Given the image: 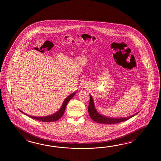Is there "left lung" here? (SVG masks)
Returning <instances> with one entry per match:
<instances>
[{"label":"left lung","instance_id":"left-lung-1","mask_svg":"<svg viewBox=\"0 0 161 161\" xmlns=\"http://www.w3.org/2000/svg\"><path fill=\"white\" fill-rule=\"evenodd\" d=\"M88 110H89L90 116L95 122L98 123L109 124L119 123L126 121L134 116H135L137 114L136 113L135 114L132 115V116L128 117H125V118H116V119H114V118H109V117L103 116V115L99 114V113L97 112V110L96 109V108L94 106L92 97L91 96H90V102H89Z\"/></svg>","mask_w":161,"mask_h":161}]
</instances>
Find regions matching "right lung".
<instances>
[{
  "label": "right lung",
  "mask_w": 161,
  "mask_h": 161,
  "mask_svg": "<svg viewBox=\"0 0 161 161\" xmlns=\"http://www.w3.org/2000/svg\"><path fill=\"white\" fill-rule=\"evenodd\" d=\"M75 92H73L72 94H71L70 96H69L68 97H67L64 102L63 103L62 107L60 109L58 110V111L56 113H54L53 114H52L51 116H48L45 117H35L31 116H29L26 113H24L21 111L22 113H24L25 115H26L27 116L30 117L31 119H36V120H39L40 121H42V122H52V121H55L56 120H58L59 119H60L62 117V116L63 115V114L64 113L65 111V108L67 106V104L68 103L69 101L74 96H75Z\"/></svg>",
  "instance_id": "1"
}]
</instances>
